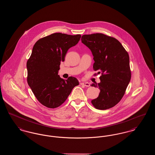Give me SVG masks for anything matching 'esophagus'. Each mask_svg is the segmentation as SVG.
<instances>
[{"instance_id":"obj_1","label":"esophagus","mask_w":155,"mask_h":155,"mask_svg":"<svg viewBox=\"0 0 155 155\" xmlns=\"http://www.w3.org/2000/svg\"><path fill=\"white\" fill-rule=\"evenodd\" d=\"M81 85H84V86H85V87H90V84L88 83V82H81Z\"/></svg>"}]
</instances>
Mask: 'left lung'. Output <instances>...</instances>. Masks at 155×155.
<instances>
[{
  "instance_id": "8db88e82",
  "label": "left lung",
  "mask_w": 155,
  "mask_h": 155,
  "mask_svg": "<svg viewBox=\"0 0 155 155\" xmlns=\"http://www.w3.org/2000/svg\"><path fill=\"white\" fill-rule=\"evenodd\" d=\"M81 42L94 56V70L101 74V82L92 84L100 93L91 103L99 110L113 107L124 96L131 80L129 55L117 39L101 33L84 35Z\"/></svg>"
}]
</instances>
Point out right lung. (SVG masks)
<instances>
[{
	"label": "right lung",
	"mask_w": 155,
	"mask_h": 155,
	"mask_svg": "<svg viewBox=\"0 0 155 155\" xmlns=\"http://www.w3.org/2000/svg\"><path fill=\"white\" fill-rule=\"evenodd\" d=\"M81 37L54 33L41 38L34 45L27 62V82L38 101L45 106L59 107L79 85L73 77L66 80L61 78L58 71L67 52L78 44Z\"/></svg>",
	"instance_id": "1"
}]
</instances>
